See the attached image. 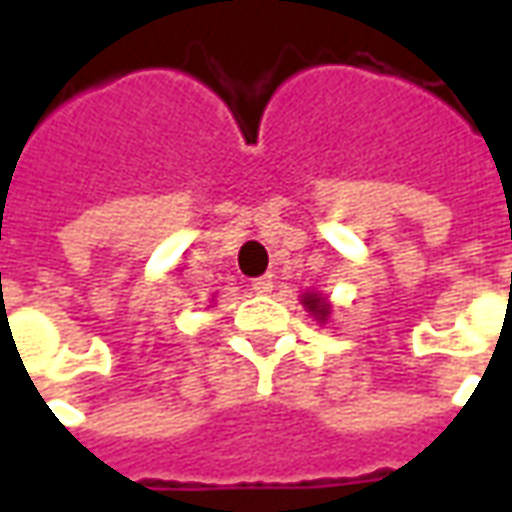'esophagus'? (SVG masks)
I'll use <instances>...</instances> for the list:
<instances>
[{"label": "esophagus", "mask_w": 512, "mask_h": 512, "mask_svg": "<svg viewBox=\"0 0 512 512\" xmlns=\"http://www.w3.org/2000/svg\"><path fill=\"white\" fill-rule=\"evenodd\" d=\"M252 290H255L257 296H266V293L274 290V282H271V277H257L252 279Z\"/></svg>", "instance_id": "esophagus-1"}]
</instances>
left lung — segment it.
I'll list each match as a JSON object with an SVG mask.
<instances>
[{
	"mask_svg": "<svg viewBox=\"0 0 512 512\" xmlns=\"http://www.w3.org/2000/svg\"><path fill=\"white\" fill-rule=\"evenodd\" d=\"M299 301L301 307L310 312L312 318L321 323V326L323 323H329V318H332V301L326 299L323 293H318V290H307V293H301Z\"/></svg>",
	"mask_w": 512,
	"mask_h": 512,
	"instance_id": "obj_1",
	"label": "left lung"
}]
</instances>
